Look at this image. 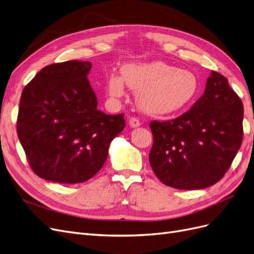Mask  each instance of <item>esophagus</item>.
<instances>
[{
	"instance_id": "esophagus-1",
	"label": "esophagus",
	"mask_w": 254,
	"mask_h": 254,
	"mask_svg": "<svg viewBox=\"0 0 254 254\" xmlns=\"http://www.w3.org/2000/svg\"><path fill=\"white\" fill-rule=\"evenodd\" d=\"M129 125L131 128H136V127H140L141 126V123L139 121V119L136 118H131L129 119Z\"/></svg>"
}]
</instances>
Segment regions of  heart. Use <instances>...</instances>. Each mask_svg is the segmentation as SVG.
I'll use <instances>...</instances> for the list:
<instances>
[{"mask_svg":"<svg viewBox=\"0 0 254 254\" xmlns=\"http://www.w3.org/2000/svg\"><path fill=\"white\" fill-rule=\"evenodd\" d=\"M122 76L112 73L108 78V92L121 97L127 87L136 93L141 109L150 114H174L193 101L199 89L197 76L161 61L131 63L123 65Z\"/></svg>","mask_w":254,"mask_h":254,"instance_id":"b5f03b06","label":"heart"}]
</instances>
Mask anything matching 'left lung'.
I'll list each match as a JSON object with an SVG mask.
<instances>
[{"label": "left lung", "instance_id": "obj_1", "mask_svg": "<svg viewBox=\"0 0 254 254\" xmlns=\"http://www.w3.org/2000/svg\"><path fill=\"white\" fill-rule=\"evenodd\" d=\"M244 107L228 79L212 71L203 95L173 121L150 123L149 163L165 186L201 190L225 176L243 142Z\"/></svg>", "mask_w": 254, "mask_h": 254}]
</instances>
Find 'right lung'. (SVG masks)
Segmentation results:
<instances>
[{
    "instance_id": "add662e5",
    "label": "right lung",
    "mask_w": 254,
    "mask_h": 254,
    "mask_svg": "<svg viewBox=\"0 0 254 254\" xmlns=\"http://www.w3.org/2000/svg\"><path fill=\"white\" fill-rule=\"evenodd\" d=\"M90 61L43 67L22 92L19 140L40 178L64 184L91 179L103 167L111 141L125 128L123 114L97 109L88 79Z\"/></svg>"
}]
</instances>
